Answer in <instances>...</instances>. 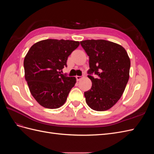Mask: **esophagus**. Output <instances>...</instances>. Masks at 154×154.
<instances>
[{
    "mask_svg": "<svg viewBox=\"0 0 154 154\" xmlns=\"http://www.w3.org/2000/svg\"><path fill=\"white\" fill-rule=\"evenodd\" d=\"M76 80L77 81H80L81 79L82 78V76H76Z\"/></svg>",
    "mask_w": 154,
    "mask_h": 154,
    "instance_id": "34e87169",
    "label": "esophagus"
}]
</instances>
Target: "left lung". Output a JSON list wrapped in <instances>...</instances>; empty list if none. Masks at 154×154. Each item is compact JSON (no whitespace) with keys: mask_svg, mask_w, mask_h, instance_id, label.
<instances>
[{"mask_svg":"<svg viewBox=\"0 0 154 154\" xmlns=\"http://www.w3.org/2000/svg\"><path fill=\"white\" fill-rule=\"evenodd\" d=\"M80 44L89 57L87 72L92 82L91 89L84 92L85 101L94 110H109L122 97L128 83V54L122 45L105 40H86ZM93 73L96 78L91 76Z\"/></svg>","mask_w":154,"mask_h":154,"instance_id":"1","label":"left lung"}]
</instances>
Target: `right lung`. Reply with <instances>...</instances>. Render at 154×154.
<instances>
[{
	"label": "right lung",
	"mask_w": 154,
	"mask_h": 154,
	"mask_svg": "<svg viewBox=\"0 0 154 154\" xmlns=\"http://www.w3.org/2000/svg\"><path fill=\"white\" fill-rule=\"evenodd\" d=\"M80 45L78 41L47 39L32 45L24 58L25 79L32 96L45 108L58 109L66 101L76 82L63 74L67 60Z\"/></svg>",
	"instance_id": "1"
}]
</instances>
